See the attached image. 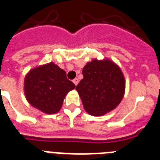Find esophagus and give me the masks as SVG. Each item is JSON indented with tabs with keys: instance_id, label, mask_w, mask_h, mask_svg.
I'll use <instances>...</instances> for the list:
<instances>
[{
	"instance_id": "1",
	"label": "esophagus",
	"mask_w": 160,
	"mask_h": 160,
	"mask_svg": "<svg viewBox=\"0 0 160 160\" xmlns=\"http://www.w3.org/2000/svg\"><path fill=\"white\" fill-rule=\"evenodd\" d=\"M73 82L74 83V85H75V86H77L78 83V78H74L73 80Z\"/></svg>"
}]
</instances>
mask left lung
I'll list each match as a JSON object with an SVG mask.
<instances>
[{
    "label": "left lung",
    "instance_id": "left-lung-1",
    "mask_svg": "<svg viewBox=\"0 0 160 160\" xmlns=\"http://www.w3.org/2000/svg\"><path fill=\"white\" fill-rule=\"evenodd\" d=\"M82 74L76 90L88 114L101 116L122 101L125 80L120 68L113 62L94 59L84 66Z\"/></svg>",
    "mask_w": 160,
    "mask_h": 160
}]
</instances>
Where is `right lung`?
I'll return each instance as SVG.
<instances>
[{"label": "right lung", "mask_w": 160, "mask_h": 160, "mask_svg": "<svg viewBox=\"0 0 160 160\" xmlns=\"http://www.w3.org/2000/svg\"><path fill=\"white\" fill-rule=\"evenodd\" d=\"M75 88L65 70L50 62L31 70L25 78V94L35 108L46 114L58 112L65 96Z\"/></svg>", "instance_id": "1"}]
</instances>
